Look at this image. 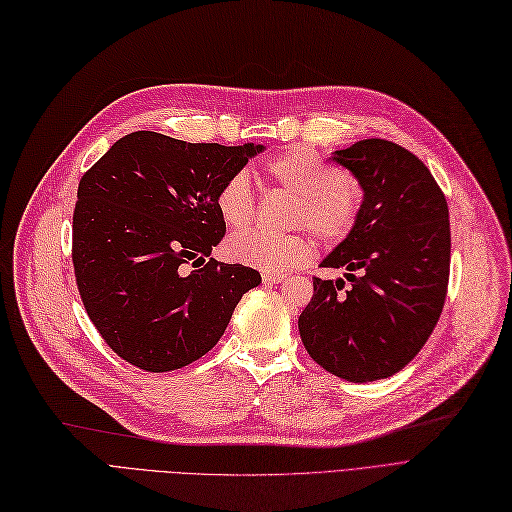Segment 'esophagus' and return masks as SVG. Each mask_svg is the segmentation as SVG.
Returning a JSON list of instances; mask_svg holds the SVG:
<instances>
[{
  "label": "esophagus",
  "mask_w": 512,
  "mask_h": 512,
  "mask_svg": "<svg viewBox=\"0 0 512 512\" xmlns=\"http://www.w3.org/2000/svg\"><path fill=\"white\" fill-rule=\"evenodd\" d=\"M285 278H287L285 274H276V272H263L261 274V280L266 282V285H278V282H282Z\"/></svg>",
  "instance_id": "1"
}]
</instances>
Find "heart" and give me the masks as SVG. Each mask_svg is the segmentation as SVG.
<instances>
[{"label": "heart", "instance_id": "obj_1", "mask_svg": "<svg viewBox=\"0 0 512 512\" xmlns=\"http://www.w3.org/2000/svg\"><path fill=\"white\" fill-rule=\"evenodd\" d=\"M263 177L295 198L291 225L308 227L323 242L344 240L361 217L363 187L312 149L282 151L263 164ZM215 206L230 230L253 223L257 202L246 173H234L221 183ZM225 253L242 266L280 274L304 266L312 255V238L306 232L287 236L238 232L227 240Z\"/></svg>", "mask_w": 512, "mask_h": 512}]
</instances>
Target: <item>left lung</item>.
Here are the masks:
<instances>
[{
    "instance_id": "obj_1",
    "label": "left lung",
    "mask_w": 512,
    "mask_h": 512,
    "mask_svg": "<svg viewBox=\"0 0 512 512\" xmlns=\"http://www.w3.org/2000/svg\"><path fill=\"white\" fill-rule=\"evenodd\" d=\"M333 160L365 189L354 230L320 263L346 268L350 287L314 276L299 335L320 367L365 384L401 371L439 323L449 285V208L426 164L392 141H358Z\"/></svg>"
}]
</instances>
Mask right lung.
Returning a JSON list of instances; mask_svg holds the SVG:
<instances>
[{
    "label": "right lung",
    "mask_w": 512,
    "mask_h": 512,
    "mask_svg": "<svg viewBox=\"0 0 512 512\" xmlns=\"http://www.w3.org/2000/svg\"><path fill=\"white\" fill-rule=\"evenodd\" d=\"M261 145L187 143L137 130L80 179L71 259L105 344L149 373L198 361L261 276L211 251L225 234L215 196Z\"/></svg>",
    "instance_id": "right-lung-1"
}]
</instances>
